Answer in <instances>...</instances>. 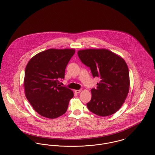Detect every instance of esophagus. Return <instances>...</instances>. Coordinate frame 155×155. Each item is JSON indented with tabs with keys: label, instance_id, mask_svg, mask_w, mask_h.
<instances>
[{
	"label": "esophagus",
	"instance_id": "esophagus-1",
	"mask_svg": "<svg viewBox=\"0 0 155 155\" xmlns=\"http://www.w3.org/2000/svg\"><path fill=\"white\" fill-rule=\"evenodd\" d=\"M81 89H80V90H75V92L76 93H80L81 91Z\"/></svg>",
	"mask_w": 155,
	"mask_h": 155
}]
</instances>
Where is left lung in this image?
<instances>
[{
    "label": "left lung",
    "instance_id": "8db88e82",
    "mask_svg": "<svg viewBox=\"0 0 155 155\" xmlns=\"http://www.w3.org/2000/svg\"><path fill=\"white\" fill-rule=\"evenodd\" d=\"M78 55L81 62L90 67L93 77L101 78L97 88L91 90V99L87 103L88 109L101 117L115 114L129 92V71L125 61L104 49L80 50Z\"/></svg>",
    "mask_w": 155,
    "mask_h": 155
}]
</instances>
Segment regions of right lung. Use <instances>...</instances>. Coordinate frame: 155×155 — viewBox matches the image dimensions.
<instances>
[{
  "label": "right lung",
  "mask_w": 155,
  "mask_h": 155,
  "mask_svg": "<svg viewBox=\"0 0 155 155\" xmlns=\"http://www.w3.org/2000/svg\"><path fill=\"white\" fill-rule=\"evenodd\" d=\"M75 49H50L40 52L28 62L24 77L25 94L40 115L53 119L67 110L73 91L59 85Z\"/></svg>",
  "instance_id": "add662e5"
}]
</instances>
